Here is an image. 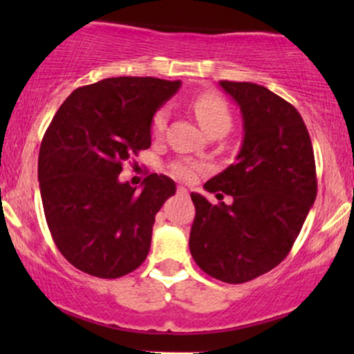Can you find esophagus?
<instances>
[{
  "instance_id": "esophagus-1",
  "label": "esophagus",
  "mask_w": 354,
  "mask_h": 354,
  "mask_svg": "<svg viewBox=\"0 0 354 354\" xmlns=\"http://www.w3.org/2000/svg\"><path fill=\"white\" fill-rule=\"evenodd\" d=\"M178 194H181V196H189L188 189H186L185 186H178Z\"/></svg>"
}]
</instances>
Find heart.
<instances>
[{
	"label": "heart",
	"instance_id": "b5f03b06",
	"mask_svg": "<svg viewBox=\"0 0 354 354\" xmlns=\"http://www.w3.org/2000/svg\"><path fill=\"white\" fill-rule=\"evenodd\" d=\"M194 115H196L198 121L203 126L206 133L214 131V129H225L228 131L231 126V113L228 104L225 100L219 98L214 93H203V95L196 96L191 103ZM169 111L168 108H160L153 115L151 120V133L154 136H161L165 133L166 124H168ZM206 169V165L203 161L189 160V158H180L174 160L169 165V173L176 180L181 181H193L198 174H201Z\"/></svg>",
	"mask_w": 354,
	"mask_h": 354
}]
</instances>
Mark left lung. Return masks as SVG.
I'll return each instance as SVG.
<instances>
[{
    "mask_svg": "<svg viewBox=\"0 0 354 354\" xmlns=\"http://www.w3.org/2000/svg\"><path fill=\"white\" fill-rule=\"evenodd\" d=\"M243 116L236 161L205 185L233 196L211 205L191 193L196 208L189 251L219 281L239 284L268 273L286 258L316 200L311 138L301 115L281 96L254 83L219 81Z\"/></svg>",
    "mask_w": 354,
    "mask_h": 354,
    "instance_id": "obj_1",
    "label": "left lung"
}]
</instances>
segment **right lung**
<instances>
[{
    "instance_id": "obj_1",
    "label": "right lung",
    "mask_w": 354,
    "mask_h": 354,
    "mask_svg": "<svg viewBox=\"0 0 354 354\" xmlns=\"http://www.w3.org/2000/svg\"><path fill=\"white\" fill-rule=\"evenodd\" d=\"M180 84L101 80L75 89L48 126L38 156L44 216L61 254L84 273L120 278L148 256L154 216L176 185L151 173L136 191L118 176L151 146L153 115Z\"/></svg>"
}]
</instances>
